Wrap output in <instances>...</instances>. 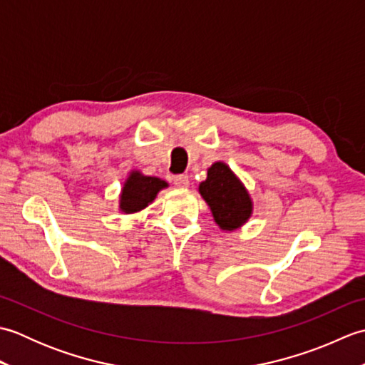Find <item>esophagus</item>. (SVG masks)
Segmentation results:
<instances>
[{"label":"esophagus","mask_w":365,"mask_h":365,"mask_svg":"<svg viewBox=\"0 0 365 365\" xmlns=\"http://www.w3.org/2000/svg\"><path fill=\"white\" fill-rule=\"evenodd\" d=\"M174 185L177 188H188L190 185V178L188 175H183V174H178V175H174Z\"/></svg>","instance_id":"obj_1"}]
</instances>
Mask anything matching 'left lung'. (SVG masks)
<instances>
[{"mask_svg":"<svg viewBox=\"0 0 365 365\" xmlns=\"http://www.w3.org/2000/svg\"><path fill=\"white\" fill-rule=\"evenodd\" d=\"M199 192L212 208L216 224L224 230L240 227L251 216L250 195L224 163L212 165L207 180L199 185Z\"/></svg>","mask_w":365,"mask_h":365,"instance_id":"obj_1","label":"left lung"}]
</instances>
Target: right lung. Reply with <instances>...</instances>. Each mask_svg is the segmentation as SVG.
Masks as SVG:
<instances>
[{
    "instance_id": "right-lung-1",
    "label": "right lung",
    "mask_w": 365,
    "mask_h": 365,
    "mask_svg": "<svg viewBox=\"0 0 365 365\" xmlns=\"http://www.w3.org/2000/svg\"><path fill=\"white\" fill-rule=\"evenodd\" d=\"M166 187L168 183L157 177H145L139 173H131L120 195V210L125 213L143 210L152 202L157 192Z\"/></svg>"
}]
</instances>
